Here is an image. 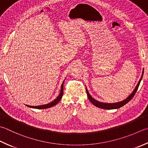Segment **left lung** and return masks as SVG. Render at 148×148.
Returning <instances> with one entry per match:
<instances>
[{
  "mask_svg": "<svg viewBox=\"0 0 148 148\" xmlns=\"http://www.w3.org/2000/svg\"><path fill=\"white\" fill-rule=\"evenodd\" d=\"M143 74H144V69H143V73H142L141 78L140 79V80H139L137 85L136 86V87L134 89V90L132 91V93H131L126 99L122 100V101H120V102H115V103H105V102H99V101H98V100H97L95 99H93V97L91 96V95L88 92L87 88H86V93H87L88 99H89V100H90V102L92 103V104L95 106L98 107V108H102V109H105V110H113V109H119L121 107L123 106H124L126 104H127V103L128 102H130V100L132 99L133 97H134L135 93L138 90V88L139 86V84H140L141 80H142V79H143Z\"/></svg>",
  "mask_w": 148,
  "mask_h": 148,
  "instance_id": "8db88e82",
  "label": "left lung"
}]
</instances>
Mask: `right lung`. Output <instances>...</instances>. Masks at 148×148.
<instances>
[{
    "instance_id": "obj_1",
    "label": "right lung",
    "mask_w": 148,
    "mask_h": 148,
    "mask_svg": "<svg viewBox=\"0 0 148 148\" xmlns=\"http://www.w3.org/2000/svg\"><path fill=\"white\" fill-rule=\"evenodd\" d=\"M64 82V80L62 84V85H61V88H60V91L59 95H58L57 98L53 100L52 102L48 103V104H44V105H40V106H29V105H26V106H27V107H29L31 108H34V109H47V108H49L54 106L57 104V103H58V102L60 101L62 97Z\"/></svg>"
}]
</instances>
